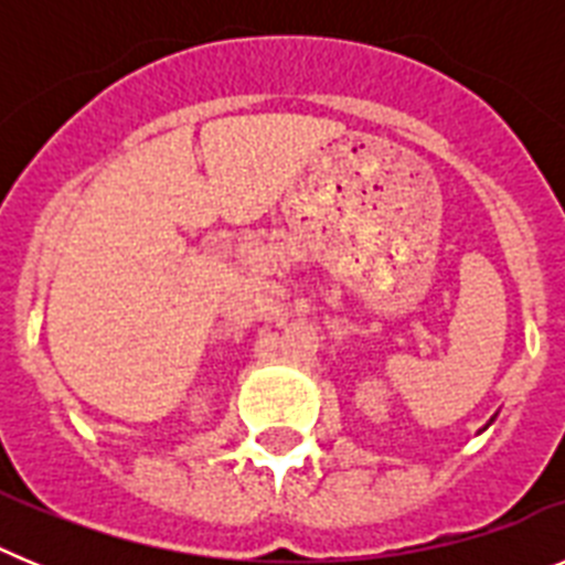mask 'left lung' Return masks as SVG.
Masks as SVG:
<instances>
[{
    "instance_id": "left-lung-1",
    "label": "left lung",
    "mask_w": 565,
    "mask_h": 565,
    "mask_svg": "<svg viewBox=\"0 0 565 565\" xmlns=\"http://www.w3.org/2000/svg\"><path fill=\"white\" fill-rule=\"evenodd\" d=\"M492 422H495V416H492V418H489V422H487V427H489V424H492ZM487 427H483V430H487Z\"/></svg>"
}]
</instances>
